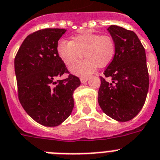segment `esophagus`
I'll use <instances>...</instances> for the list:
<instances>
[{
	"label": "esophagus",
	"mask_w": 160,
	"mask_h": 160,
	"mask_svg": "<svg viewBox=\"0 0 160 160\" xmlns=\"http://www.w3.org/2000/svg\"><path fill=\"white\" fill-rule=\"evenodd\" d=\"M88 80V77H80V81L81 83H85Z\"/></svg>",
	"instance_id": "1"
}]
</instances>
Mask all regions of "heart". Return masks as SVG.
Wrapping results in <instances>:
<instances>
[{
    "label": "heart",
    "mask_w": 160,
    "mask_h": 160,
    "mask_svg": "<svg viewBox=\"0 0 160 160\" xmlns=\"http://www.w3.org/2000/svg\"><path fill=\"white\" fill-rule=\"evenodd\" d=\"M57 50L68 66H72L81 59L84 53L86 59L74 65L71 71L78 76H87L97 67L104 68L110 63L116 53V43L109 34L83 33L75 35L72 41H59Z\"/></svg>",
    "instance_id": "heart-1"
}]
</instances>
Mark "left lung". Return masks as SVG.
<instances>
[{
    "label": "left lung",
    "mask_w": 160,
    "mask_h": 160,
    "mask_svg": "<svg viewBox=\"0 0 160 160\" xmlns=\"http://www.w3.org/2000/svg\"><path fill=\"white\" fill-rule=\"evenodd\" d=\"M116 53L101 76L98 103L104 113L118 122L134 118L143 106L149 88V75L143 46L132 30L110 26ZM109 77L108 82L105 78Z\"/></svg>",
    "instance_id": "1"
}]
</instances>
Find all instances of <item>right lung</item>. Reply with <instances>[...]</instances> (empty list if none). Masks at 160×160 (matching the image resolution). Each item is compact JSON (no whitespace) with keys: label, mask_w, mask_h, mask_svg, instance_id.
Segmentation results:
<instances>
[{"label":"right lung","mask_w":160,"mask_h":160,"mask_svg":"<svg viewBox=\"0 0 160 160\" xmlns=\"http://www.w3.org/2000/svg\"><path fill=\"white\" fill-rule=\"evenodd\" d=\"M66 30L47 28L29 34L14 59L19 101L32 118L45 126H59L68 118L74 107L73 92L80 84L57 50ZM64 73L68 78L54 81Z\"/></svg>","instance_id":"right-lung-1"}]
</instances>
